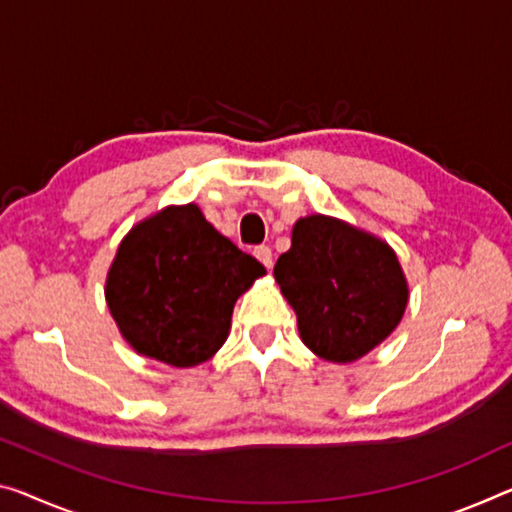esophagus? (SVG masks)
<instances>
[{"instance_id": "1", "label": "esophagus", "mask_w": 512, "mask_h": 512, "mask_svg": "<svg viewBox=\"0 0 512 512\" xmlns=\"http://www.w3.org/2000/svg\"><path fill=\"white\" fill-rule=\"evenodd\" d=\"M254 256L267 267V270H270L272 263H274V261H272V249H270V247H265V245L256 247V249H254Z\"/></svg>"}]
</instances>
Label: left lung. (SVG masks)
Instances as JSON below:
<instances>
[{
    "label": "left lung",
    "instance_id": "obj_1",
    "mask_svg": "<svg viewBox=\"0 0 512 512\" xmlns=\"http://www.w3.org/2000/svg\"><path fill=\"white\" fill-rule=\"evenodd\" d=\"M274 279L306 348L334 364L380 345L398 327L410 295L387 242L325 215L297 219Z\"/></svg>",
    "mask_w": 512,
    "mask_h": 512
}]
</instances>
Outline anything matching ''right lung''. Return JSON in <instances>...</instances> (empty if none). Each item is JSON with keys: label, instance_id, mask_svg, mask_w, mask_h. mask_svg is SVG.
I'll use <instances>...</instances> for the list:
<instances>
[{"label": "right lung", "instance_id": "add662e5", "mask_svg": "<svg viewBox=\"0 0 512 512\" xmlns=\"http://www.w3.org/2000/svg\"><path fill=\"white\" fill-rule=\"evenodd\" d=\"M263 274L254 256L187 203L160 210L125 235L105 297L139 355L190 368L222 348L235 302Z\"/></svg>", "mask_w": 512, "mask_h": 512}]
</instances>
